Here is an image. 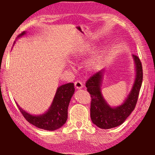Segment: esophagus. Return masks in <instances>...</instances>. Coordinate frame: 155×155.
Returning <instances> with one entry per match:
<instances>
[{"mask_svg": "<svg viewBox=\"0 0 155 155\" xmlns=\"http://www.w3.org/2000/svg\"><path fill=\"white\" fill-rule=\"evenodd\" d=\"M74 85H75V87L77 89H81V88H83V85L82 82H81V81H75Z\"/></svg>", "mask_w": 155, "mask_h": 155, "instance_id": "obj_1", "label": "esophagus"}]
</instances>
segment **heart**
Here are the masks:
<instances>
[{
    "label": "heart",
    "instance_id": "obj_1",
    "mask_svg": "<svg viewBox=\"0 0 155 155\" xmlns=\"http://www.w3.org/2000/svg\"><path fill=\"white\" fill-rule=\"evenodd\" d=\"M93 46L91 45L90 44L85 43L81 45L79 48L77 49V51L74 52V56L75 57H81L88 52H90L91 49H92ZM100 58H101V54L100 52H96L94 53L93 56H91V58L88 60L87 62L86 63V68L89 70V71H92V70H95L96 68L98 66V63L100 61Z\"/></svg>",
    "mask_w": 155,
    "mask_h": 155
}]
</instances>
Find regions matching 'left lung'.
<instances>
[{
    "label": "left lung",
    "instance_id": "8db88e82",
    "mask_svg": "<svg viewBox=\"0 0 155 155\" xmlns=\"http://www.w3.org/2000/svg\"><path fill=\"white\" fill-rule=\"evenodd\" d=\"M135 65V78L129 94L121 105L112 107L107 103L101 92L102 81L104 70L95 73L86 82L85 86L91 95V120L103 129H109L121 125L134 110L142 83L143 70L140 59L132 55Z\"/></svg>",
    "mask_w": 155,
    "mask_h": 155
}]
</instances>
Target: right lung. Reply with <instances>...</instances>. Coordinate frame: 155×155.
Returning a JSON list of instances; mask_svg holds the SVG:
<instances>
[{
  "instance_id": "right-lung-1",
  "label": "right lung",
  "mask_w": 155,
  "mask_h": 155,
  "mask_svg": "<svg viewBox=\"0 0 155 155\" xmlns=\"http://www.w3.org/2000/svg\"><path fill=\"white\" fill-rule=\"evenodd\" d=\"M25 34V31H23L18 36V38H21ZM74 91V85L72 83L59 86L50 108L41 115H31L23 110L18 104L17 106L25 118L31 124L41 129L55 130L66 122L68 108Z\"/></svg>"
}]
</instances>
